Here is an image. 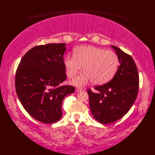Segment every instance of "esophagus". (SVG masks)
I'll return each mask as SVG.
<instances>
[{
    "instance_id": "esophagus-1",
    "label": "esophagus",
    "mask_w": 155,
    "mask_h": 155,
    "mask_svg": "<svg viewBox=\"0 0 155 155\" xmlns=\"http://www.w3.org/2000/svg\"><path fill=\"white\" fill-rule=\"evenodd\" d=\"M83 89L82 88H81V87H77V88H76V91H77V92H81L82 91H83Z\"/></svg>"
}]
</instances>
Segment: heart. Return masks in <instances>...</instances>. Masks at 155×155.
I'll list each match as a JSON object with an SVG mask.
<instances>
[{"label": "heart", "mask_w": 155, "mask_h": 155, "mask_svg": "<svg viewBox=\"0 0 155 155\" xmlns=\"http://www.w3.org/2000/svg\"><path fill=\"white\" fill-rule=\"evenodd\" d=\"M67 74L72 78L83 66V73L72 81L77 86L84 85L92 80L95 84H102L111 80L119 67V58L116 52L93 46H81L76 49L74 55L64 59Z\"/></svg>", "instance_id": "heart-1"}]
</instances>
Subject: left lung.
<instances>
[{"mask_svg": "<svg viewBox=\"0 0 155 155\" xmlns=\"http://www.w3.org/2000/svg\"><path fill=\"white\" fill-rule=\"evenodd\" d=\"M120 65L113 79L94 88L88 89L89 105L93 117L102 124H110L120 119L135 101L139 88V72L133 58L114 46Z\"/></svg>", "mask_w": 155, "mask_h": 155, "instance_id": "8db88e82", "label": "left lung"}]
</instances>
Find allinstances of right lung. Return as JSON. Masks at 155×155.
I'll use <instances>...</instances> for the list:
<instances>
[{
    "label": "right lung",
    "mask_w": 155,
    "mask_h": 155,
    "mask_svg": "<svg viewBox=\"0 0 155 155\" xmlns=\"http://www.w3.org/2000/svg\"><path fill=\"white\" fill-rule=\"evenodd\" d=\"M65 43L38 45L30 49L16 69L15 88L25 109L45 124L62 117V103L75 88L62 85L67 79L63 55Z\"/></svg>",
    "instance_id": "obj_1"
}]
</instances>
